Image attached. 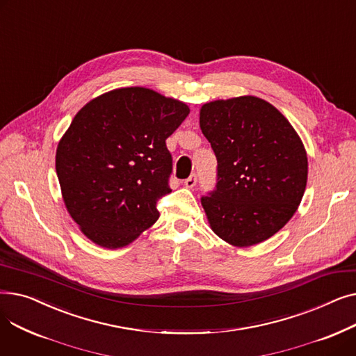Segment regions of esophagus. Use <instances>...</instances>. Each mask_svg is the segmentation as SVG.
I'll use <instances>...</instances> for the list:
<instances>
[{
    "label": "esophagus",
    "instance_id": "obj_1",
    "mask_svg": "<svg viewBox=\"0 0 356 356\" xmlns=\"http://www.w3.org/2000/svg\"><path fill=\"white\" fill-rule=\"evenodd\" d=\"M196 181H197V179H196V175H192V176H189L188 179L184 180V186H186V188H188V189H192V188H195Z\"/></svg>",
    "mask_w": 356,
    "mask_h": 356
}]
</instances>
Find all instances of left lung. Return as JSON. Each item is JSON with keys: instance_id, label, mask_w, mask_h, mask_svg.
Wrapping results in <instances>:
<instances>
[{"instance_id": "left-lung-1", "label": "left lung", "mask_w": 356, "mask_h": 356, "mask_svg": "<svg viewBox=\"0 0 356 356\" xmlns=\"http://www.w3.org/2000/svg\"><path fill=\"white\" fill-rule=\"evenodd\" d=\"M199 124L218 160L216 191L202 197L211 229L238 248L271 238L305 195L302 138L274 105L252 95L203 104Z\"/></svg>"}]
</instances>
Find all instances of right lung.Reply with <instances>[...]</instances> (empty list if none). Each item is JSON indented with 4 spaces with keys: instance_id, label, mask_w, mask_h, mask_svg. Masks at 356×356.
<instances>
[{
    "instance_id": "1",
    "label": "right lung",
    "mask_w": 356,
    "mask_h": 356,
    "mask_svg": "<svg viewBox=\"0 0 356 356\" xmlns=\"http://www.w3.org/2000/svg\"><path fill=\"white\" fill-rule=\"evenodd\" d=\"M189 112L179 99L131 86L74 115L56 149V173L69 215L93 244L127 247L159 219L157 199L170 192L165 140Z\"/></svg>"
}]
</instances>
